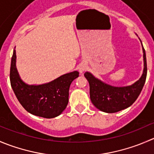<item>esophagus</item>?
Masks as SVG:
<instances>
[{
	"mask_svg": "<svg viewBox=\"0 0 154 154\" xmlns=\"http://www.w3.org/2000/svg\"><path fill=\"white\" fill-rule=\"evenodd\" d=\"M86 69H87V65L85 63H82L81 65H80V67H79V71H80V73L84 72Z\"/></svg>",
	"mask_w": 154,
	"mask_h": 154,
	"instance_id": "1",
	"label": "esophagus"
}]
</instances>
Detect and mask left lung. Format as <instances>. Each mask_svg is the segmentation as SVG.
I'll use <instances>...</instances> for the list:
<instances>
[{"label": "left lung", "instance_id": "left-lung-1", "mask_svg": "<svg viewBox=\"0 0 154 154\" xmlns=\"http://www.w3.org/2000/svg\"><path fill=\"white\" fill-rule=\"evenodd\" d=\"M142 50L143 74L139 80L130 86H113L104 83L88 71L85 73V77L89 83L91 101L96 108L105 113H116L130 107L135 102L142 90L147 77V60L143 45Z\"/></svg>", "mask_w": 154, "mask_h": 154}]
</instances>
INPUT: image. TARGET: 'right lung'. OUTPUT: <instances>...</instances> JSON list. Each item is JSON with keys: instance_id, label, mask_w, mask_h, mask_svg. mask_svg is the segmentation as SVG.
<instances>
[{"instance_id": "add662e5", "label": "right lung", "mask_w": 154, "mask_h": 154, "mask_svg": "<svg viewBox=\"0 0 154 154\" xmlns=\"http://www.w3.org/2000/svg\"><path fill=\"white\" fill-rule=\"evenodd\" d=\"M16 62L14 50L10 65V83L22 107L31 114L44 118H54L60 115L68 105L70 86L79 77L78 71L63 74L44 84L28 85L19 77Z\"/></svg>"}]
</instances>
